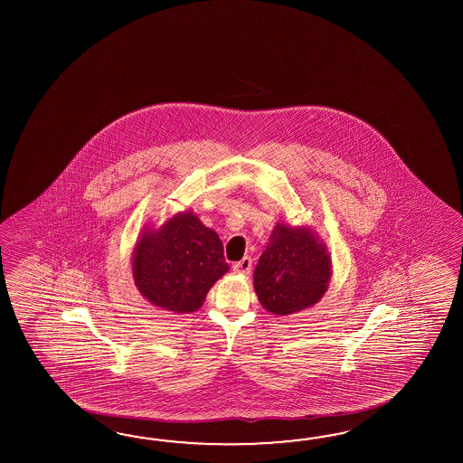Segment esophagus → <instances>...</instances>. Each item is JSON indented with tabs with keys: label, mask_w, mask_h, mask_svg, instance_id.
Here are the masks:
<instances>
[{
	"label": "esophagus",
	"mask_w": 463,
	"mask_h": 463,
	"mask_svg": "<svg viewBox=\"0 0 463 463\" xmlns=\"http://www.w3.org/2000/svg\"><path fill=\"white\" fill-rule=\"evenodd\" d=\"M251 266H253L251 258L245 256L241 261H236L235 265H233V271L240 273V275H250L251 273Z\"/></svg>",
	"instance_id": "34e87169"
}]
</instances>
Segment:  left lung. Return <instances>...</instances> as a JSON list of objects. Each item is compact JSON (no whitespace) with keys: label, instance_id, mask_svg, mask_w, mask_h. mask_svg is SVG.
<instances>
[{"label":"left lung","instance_id":"1","mask_svg":"<svg viewBox=\"0 0 463 463\" xmlns=\"http://www.w3.org/2000/svg\"><path fill=\"white\" fill-rule=\"evenodd\" d=\"M331 260L309 230L278 223L255 268L260 303L273 315H291L325 295Z\"/></svg>","mask_w":463,"mask_h":463}]
</instances>
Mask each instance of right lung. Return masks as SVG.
<instances>
[{"instance_id": "obj_1", "label": "right lung", "mask_w": 463, "mask_h": 463, "mask_svg": "<svg viewBox=\"0 0 463 463\" xmlns=\"http://www.w3.org/2000/svg\"><path fill=\"white\" fill-rule=\"evenodd\" d=\"M227 271L220 236L190 212L170 218L158 232H146L132 260L140 295L174 313L197 311Z\"/></svg>"}]
</instances>
